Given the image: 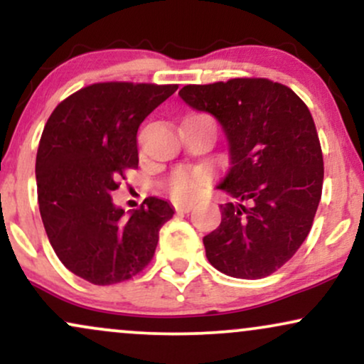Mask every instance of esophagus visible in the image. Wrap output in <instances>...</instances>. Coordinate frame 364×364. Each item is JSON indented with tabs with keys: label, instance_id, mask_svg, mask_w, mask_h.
Returning a JSON list of instances; mask_svg holds the SVG:
<instances>
[{
	"label": "esophagus",
	"instance_id": "obj_1",
	"mask_svg": "<svg viewBox=\"0 0 364 364\" xmlns=\"http://www.w3.org/2000/svg\"><path fill=\"white\" fill-rule=\"evenodd\" d=\"M174 208H176V212H179V214H188V212L193 208V203L191 202H183V203H176L174 205Z\"/></svg>",
	"mask_w": 364,
	"mask_h": 364
}]
</instances>
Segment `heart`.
I'll use <instances>...</instances> for the list:
<instances>
[{"mask_svg":"<svg viewBox=\"0 0 364 364\" xmlns=\"http://www.w3.org/2000/svg\"><path fill=\"white\" fill-rule=\"evenodd\" d=\"M205 176L202 171L190 169V168H178L171 173L166 183V188L171 196L176 200H188L195 196L202 188Z\"/></svg>","mask_w":364,"mask_h":364,"instance_id":"obj_1","label":"heart"}]
</instances>
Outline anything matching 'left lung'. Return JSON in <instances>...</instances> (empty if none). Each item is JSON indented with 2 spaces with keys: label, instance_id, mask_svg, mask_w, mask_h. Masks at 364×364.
<instances>
[{
  "label": "left lung",
  "instance_id": "obj_1",
  "mask_svg": "<svg viewBox=\"0 0 364 364\" xmlns=\"http://www.w3.org/2000/svg\"><path fill=\"white\" fill-rule=\"evenodd\" d=\"M179 95L210 112L229 140L231 168L219 190V228L203 237L208 262L237 279L279 270L310 232L323 185V156L311 112L289 87L269 78L185 85Z\"/></svg>",
  "mask_w": 364,
  "mask_h": 364
}]
</instances>
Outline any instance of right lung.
I'll use <instances>...</instances> for the list:
<instances>
[{
  "mask_svg": "<svg viewBox=\"0 0 364 364\" xmlns=\"http://www.w3.org/2000/svg\"><path fill=\"white\" fill-rule=\"evenodd\" d=\"M176 90V83H92L58 104L46 123L36 157L46 235L63 265L95 286L140 274L174 214L152 196L124 217L111 193L139 168L141 121Z\"/></svg>",
  "mask_w": 364,
  "mask_h": 364,
  "instance_id": "add662e5",
  "label": "right lung"
}]
</instances>
